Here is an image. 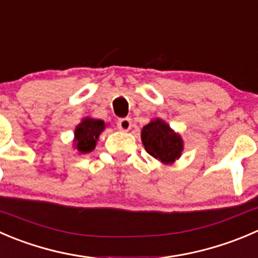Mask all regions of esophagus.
Returning a JSON list of instances; mask_svg holds the SVG:
<instances>
[{"instance_id": "esophagus-1", "label": "esophagus", "mask_w": 258, "mask_h": 258, "mask_svg": "<svg viewBox=\"0 0 258 258\" xmlns=\"http://www.w3.org/2000/svg\"><path fill=\"white\" fill-rule=\"evenodd\" d=\"M131 126H132L131 119L127 118V117H124V118H119L118 121H117V127H118L121 131H130Z\"/></svg>"}]
</instances>
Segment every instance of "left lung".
Returning <instances> with one entry per match:
<instances>
[{"instance_id": "8db88e82", "label": "left lung", "mask_w": 258, "mask_h": 258, "mask_svg": "<svg viewBox=\"0 0 258 258\" xmlns=\"http://www.w3.org/2000/svg\"><path fill=\"white\" fill-rule=\"evenodd\" d=\"M141 140L151 156L161 162H174L182 151V140L161 119L150 122L142 128Z\"/></svg>"}]
</instances>
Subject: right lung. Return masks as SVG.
<instances>
[{
  "mask_svg": "<svg viewBox=\"0 0 258 258\" xmlns=\"http://www.w3.org/2000/svg\"><path fill=\"white\" fill-rule=\"evenodd\" d=\"M104 130V122L101 119L86 118L76 128V145L82 154L91 152L96 147L98 136Z\"/></svg>",
  "mask_w": 258,
  "mask_h": 258,
  "instance_id": "right-lung-1",
  "label": "right lung"
}]
</instances>
